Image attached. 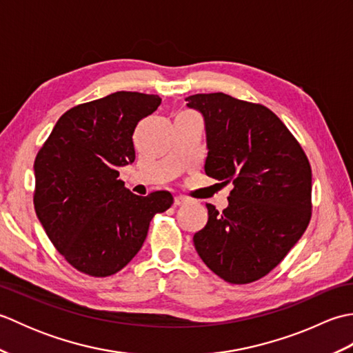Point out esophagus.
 Returning <instances> with one entry per match:
<instances>
[{
  "instance_id": "34e87169",
  "label": "esophagus",
  "mask_w": 353,
  "mask_h": 353,
  "mask_svg": "<svg viewBox=\"0 0 353 353\" xmlns=\"http://www.w3.org/2000/svg\"><path fill=\"white\" fill-rule=\"evenodd\" d=\"M186 201H188V197H185V196H177L176 199H174V203L179 206V205H185Z\"/></svg>"
}]
</instances>
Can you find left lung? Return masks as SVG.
Here are the masks:
<instances>
[{
    "instance_id": "8db88e82",
    "label": "left lung",
    "mask_w": 353,
    "mask_h": 353,
    "mask_svg": "<svg viewBox=\"0 0 353 353\" xmlns=\"http://www.w3.org/2000/svg\"><path fill=\"white\" fill-rule=\"evenodd\" d=\"M185 100L205 118V172L232 185L223 212L206 203L208 223L194 234V245L221 279L254 282L287 256L308 228L310 161L287 125L259 103L223 92Z\"/></svg>"
}]
</instances>
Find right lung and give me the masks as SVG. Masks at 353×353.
<instances>
[{
	"mask_svg": "<svg viewBox=\"0 0 353 353\" xmlns=\"http://www.w3.org/2000/svg\"><path fill=\"white\" fill-rule=\"evenodd\" d=\"M161 97L119 91L59 118L34 159L33 205L57 252L79 272L118 273L145 241L150 221L172 205L168 191L134 196L119 167L134 161L133 132Z\"/></svg>",
	"mask_w": 353,
	"mask_h": 353,
	"instance_id": "add662e5",
	"label": "right lung"
}]
</instances>
